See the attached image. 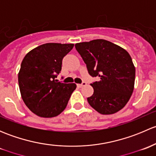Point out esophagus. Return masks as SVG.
<instances>
[{"mask_svg":"<svg viewBox=\"0 0 156 156\" xmlns=\"http://www.w3.org/2000/svg\"><path fill=\"white\" fill-rule=\"evenodd\" d=\"M86 84H87V83L84 82V81H83V82L81 83V84H77V86H78V87H83V86L86 85Z\"/></svg>","mask_w":156,"mask_h":156,"instance_id":"1","label":"esophagus"}]
</instances>
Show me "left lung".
<instances>
[{
	"mask_svg": "<svg viewBox=\"0 0 156 156\" xmlns=\"http://www.w3.org/2000/svg\"><path fill=\"white\" fill-rule=\"evenodd\" d=\"M88 73L100 78L90 84L94 94L87 97L91 107L111 115L125 107L133 91L135 67L127 51L103 39L75 44Z\"/></svg>",
	"mask_w": 156,
	"mask_h": 156,
	"instance_id": "8db88e82",
	"label": "left lung"
}]
</instances>
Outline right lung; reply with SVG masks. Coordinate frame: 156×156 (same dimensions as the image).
<instances>
[{"label": "right lung", "mask_w": 156, "mask_h": 156, "mask_svg": "<svg viewBox=\"0 0 156 156\" xmlns=\"http://www.w3.org/2000/svg\"><path fill=\"white\" fill-rule=\"evenodd\" d=\"M73 44L48 43L25 56L18 74L22 98L28 108L42 118L56 117L66 107L76 84L56 79L62 69L64 56Z\"/></svg>", "instance_id": "right-lung-1"}]
</instances>
